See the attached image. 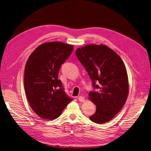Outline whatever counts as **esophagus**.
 I'll return each instance as SVG.
<instances>
[{"label":"esophagus","mask_w":151,"mask_h":151,"mask_svg":"<svg viewBox=\"0 0 151 151\" xmlns=\"http://www.w3.org/2000/svg\"><path fill=\"white\" fill-rule=\"evenodd\" d=\"M78 99H79V101L80 102H84L85 101V98L83 96H79Z\"/></svg>","instance_id":"esophagus-1"}]
</instances>
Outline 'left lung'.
Listing matches in <instances>:
<instances>
[{"label":"left lung","mask_w":151,"mask_h":151,"mask_svg":"<svg viewBox=\"0 0 151 151\" xmlns=\"http://www.w3.org/2000/svg\"><path fill=\"white\" fill-rule=\"evenodd\" d=\"M79 60L88 72L94 88L89 99L96 106L89 119L97 123L110 121L125 104L129 91L125 65L118 55L106 45H86L76 52ZM96 81L98 85L95 84Z\"/></svg>","instance_id":"1"}]
</instances>
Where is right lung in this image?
Here are the masks:
<instances>
[{
    "label": "right lung",
    "mask_w": 151,
    "mask_h": 151,
    "mask_svg": "<svg viewBox=\"0 0 151 151\" xmlns=\"http://www.w3.org/2000/svg\"><path fill=\"white\" fill-rule=\"evenodd\" d=\"M74 47L60 42L43 43L36 48L26 63L24 89L32 109L43 119L54 120L61 115L72 99L58 79L62 63Z\"/></svg>",
    "instance_id": "1"
}]
</instances>
